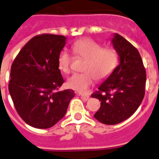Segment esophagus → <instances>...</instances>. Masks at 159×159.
<instances>
[{
    "label": "esophagus",
    "instance_id": "34e87169",
    "mask_svg": "<svg viewBox=\"0 0 159 159\" xmlns=\"http://www.w3.org/2000/svg\"><path fill=\"white\" fill-rule=\"evenodd\" d=\"M81 99L83 101H85V102H86V101H88L89 99V95H81Z\"/></svg>",
    "mask_w": 159,
    "mask_h": 159
}]
</instances>
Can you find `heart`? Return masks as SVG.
<instances>
[{
	"mask_svg": "<svg viewBox=\"0 0 159 159\" xmlns=\"http://www.w3.org/2000/svg\"><path fill=\"white\" fill-rule=\"evenodd\" d=\"M73 50L77 56L86 59L82 74H74L67 80V86L79 93H86L94 82L108 78L118 65V57L113 48H103L93 39L79 40L73 45ZM71 57L66 50L61 51L57 57V66L61 72L70 71Z\"/></svg>",
	"mask_w": 159,
	"mask_h": 159,
	"instance_id": "obj_1",
	"label": "heart"
}]
</instances>
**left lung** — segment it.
Masks as SVG:
<instances>
[{"label": "left lung", "instance_id": "8db88e82", "mask_svg": "<svg viewBox=\"0 0 159 159\" xmlns=\"http://www.w3.org/2000/svg\"><path fill=\"white\" fill-rule=\"evenodd\" d=\"M119 64L92 94L101 101L94 114L98 121L116 125L125 121L138 110L145 95L146 75L139 52L127 40L118 34L111 38Z\"/></svg>", "mask_w": 159, "mask_h": 159}]
</instances>
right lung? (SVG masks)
Here are the masks:
<instances>
[{"label":"right lung","mask_w":159,"mask_h":159,"mask_svg":"<svg viewBox=\"0 0 159 159\" xmlns=\"http://www.w3.org/2000/svg\"><path fill=\"white\" fill-rule=\"evenodd\" d=\"M64 36L42 34L25 44L11 66L9 90L15 108L28 125L50 128L66 115L74 91H57L64 83L57 57Z\"/></svg>","instance_id":"obj_1"}]
</instances>
